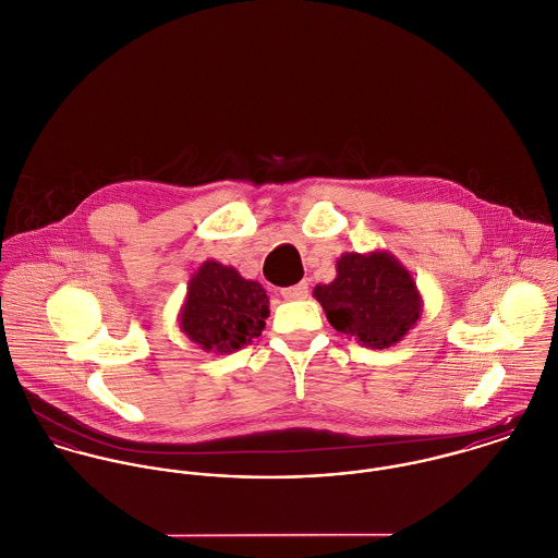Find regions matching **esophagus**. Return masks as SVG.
Segmentation results:
<instances>
[{
    "mask_svg": "<svg viewBox=\"0 0 558 558\" xmlns=\"http://www.w3.org/2000/svg\"><path fill=\"white\" fill-rule=\"evenodd\" d=\"M282 298L284 300H306L308 298V282H300V284L282 289Z\"/></svg>",
    "mask_w": 558,
    "mask_h": 558,
    "instance_id": "esophagus-1",
    "label": "esophagus"
}]
</instances>
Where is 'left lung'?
<instances>
[{
  "instance_id": "1",
  "label": "left lung",
  "mask_w": 558,
  "mask_h": 558,
  "mask_svg": "<svg viewBox=\"0 0 558 558\" xmlns=\"http://www.w3.org/2000/svg\"><path fill=\"white\" fill-rule=\"evenodd\" d=\"M312 295L333 329L371 349L398 344L424 312L415 278L387 250L344 252L336 278L316 284Z\"/></svg>"
}]
</instances>
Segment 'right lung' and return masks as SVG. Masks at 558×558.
<instances>
[{
    "mask_svg": "<svg viewBox=\"0 0 558 558\" xmlns=\"http://www.w3.org/2000/svg\"><path fill=\"white\" fill-rule=\"evenodd\" d=\"M267 316L265 289L235 267L209 258L187 280L178 323L203 351L227 355L258 338Z\"/></svg>",
    "mask_w": 558,
    "mask_h": 558,
    "instance_id": "right-lung-1",
    "label": "right lung"
}]
</instances>
